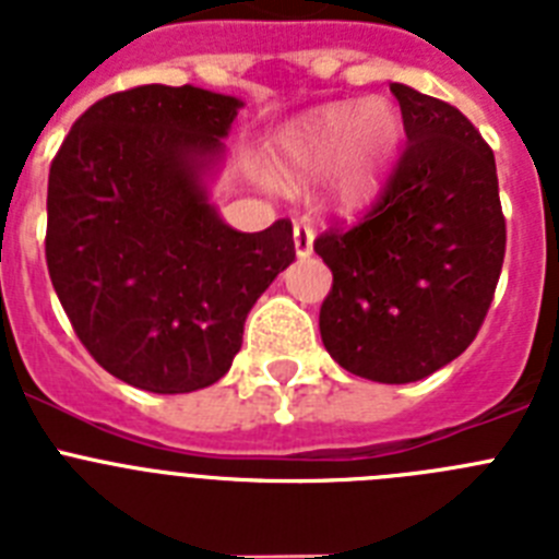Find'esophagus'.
Returning <instances> with one entry per match:
<instances>
[{"instance_id":"obj_1","label":"esophagus","mask_w":559,"mask_h":559,"mask_svg":"<svg viewBox=\"0 0 559 559\" xmlns=\"http://www.w3.org/2000/svg\"><path fill=\"white\" fill-rule=\"evenodd\" d=\"M313 240H316V231L310 229L308 224H302V221H296V224H294V249H296V257L313 254Z\"/></svg>"}]
</instances>
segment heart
Here are the masks:
<instances>
[{
    "label": "heart",
    "mask_w": 559,
    "mask_h": 559,
    "mask_svg": "<svg viewBox=\"0 0 559 559\" xmlns=\"http://www.w3.org/2000/svg\"><path fill=\"white\" fill-rule=\"evenodd\" d=\"M403 145V114L386 97L330 103L290 122L274 145L276 173L290 185L324 173V201L358 210L372 199Z\"/></svg>",
    "instance_id": "1"
}]
</instances>
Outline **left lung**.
Here are the masks:
<instances>
[{"instance_id": "obj_1", "label": "left lung", "mask_w": 559, "mask_h": 559, "mask_svg": "<svg viewBox=\"0 0 559 559\" xmlns=\"http://www.w3.org/2000/svg\"><path fill=\"white\" fill-rule=\"evenodd\" d=\"M406 151L353 229L316 237L333 271L319 330L338 367L414 383L471 347L507 249L496 156L451 103L392 83Z\"/></svg>"}]
</instances>
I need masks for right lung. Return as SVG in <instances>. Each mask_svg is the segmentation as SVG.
<instances>
[{
  "mask_svg": "<svg viewBox=\"0 0 559 559\" xmlns=\"http://www.w3.org/2000/svg\"><path fill=\"white\" fill-rule=\"evenodd\" d=\"M243 100L136 86L78 117L49 167L47 269L83 347L153 394L212 386L294 263L290 221L237 231L210 201Z\"/></svg>",
  "mask_w": 559,
  "mask_h": 559,
  "instance_id": "add662e5",
  "label": "right lung"
}]
</instances>
